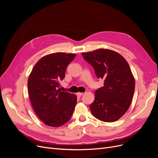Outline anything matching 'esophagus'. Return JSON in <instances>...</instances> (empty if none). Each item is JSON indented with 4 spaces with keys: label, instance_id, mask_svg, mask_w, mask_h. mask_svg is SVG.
Returning a JSON list of instances; mask_svg holds the SVG:
<instances>
[{
    "label": "esophagus",
    "instance_id": "34e87169",
    "mask_svg": "<svg viewBox=\"0 0 158 158\" xmlns=\"http://www.w3.org/2000/svg\"><path fill=\"white\" fill-rule=\"evenodd\" d=\"M83 92H78L77 94H77V95H78V97H80L81 96V95H83Z\"/></svg>",
    "mask_w": 158,
    "mask_h": 158
}]
</instances>
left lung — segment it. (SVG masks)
<instances>
[{"mask_svg": "<svg viewBox=\"0 0 158 158\" xmlns=\"http://www.w3.org/2000/svg\"><path fill=\"white\" fill-rule=\"evenodd\" d=\"M82 55L93 66L97 77L104 80L103 86L95 90L91 112L103 122L117 121L127 111L135 92V80L129 64L118 52L107 49Z\"/></svg>", "mask_w": 158, "mask_h": 158, "instance_id": "left-lung-1", "label": "left lung"}]
</instances>
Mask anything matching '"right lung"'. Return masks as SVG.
<instances>
[{
  "mask_svg": "<svg viewBox=\"0 0 158 158\" xmlns=\"http://www.w3.org/2000/svg\"><path fill=\"white\" fill-rule=\"evenodd\" d=\"M75 56V53L64 52L47 55L37 62L28 78V94L32 107L46 125L60 127L70 120L73 113L77 96L60 92L58 88Z\"/></svg>",
  "mask_w": 158,
  "mask_h": 158,
  "instance_id": "add662e5",
  "label": "right lung"
}]
</instances>
